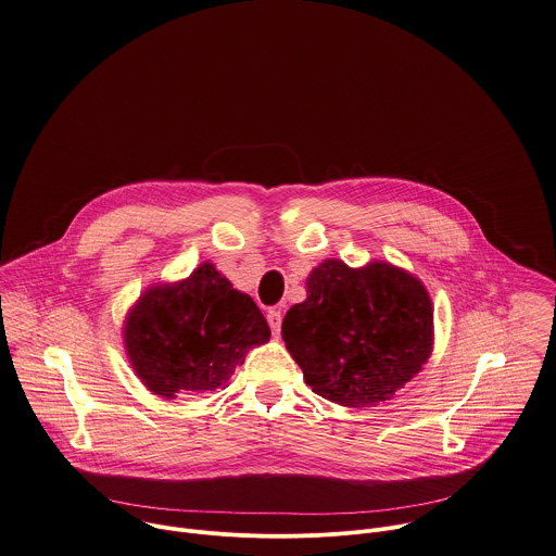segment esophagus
<instances>
[{"instance_id": "1", "label": "esophagus", "mask_w": 556, "mask_h": 556, "mask_svg": "<svg viewBox=\"0 0 556 556\" xmlns=\"http://www.w3.org/2000/svg\"><path fill=\"white\" fill-rule=\"evenodd\" d=\"M267 324H269L271 332L278 337L280 334V326H282V313L278 308H269L267 311Z\"/></svg>"}]
</instances>
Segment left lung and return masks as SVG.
<instances>
[{
  "label": "left lung",
  "instance_id": "obj_1",
  "mask_svg": "<svg viewBox=\"0 0 556 556\" xmlns=\"http://www.w3.org/2000/svg\"><path fill=\"white\" fill-rule=\"evenodd\" d=\"M289 308L282 339L313 391L343 406L389 400L432 350V304L417 278L389 265L326 261Z\"/></svg>",
  "mask_w": 556,
  "mask_h": 556
}]
</instances>
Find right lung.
Instances as JSON below:
<instances>
[{"label":"right lung","mask_w":556,"mask_h":556,"mask_svg":"<svg viewBox=\"0 0 556 556\" xmlns=\"http://www.w3.org/2000/svg\"><path fill=\"white\" fill-rule=\"evenodd\" d=\"M269 326L245 293L211 263L174 287L150 289L126 321V348L137 376L161 397L224 387Z\"/></svg>","instance_id":"1"}]
</instances>
